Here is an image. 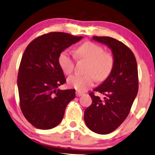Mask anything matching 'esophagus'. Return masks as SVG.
<instances>
[{
	"instance_id": "34e87169",
	"label": "esophagus",
	"mask_w": 155,
	"mask_h": 155,
	"mask_svg": "<svg viewBox=\"0 0 155 155\" xmlns=\"http://www.w3.org/2000/svg\"><path fill=\"white\" fill-rule=\"evenodd\" d=\"M82 95H83V92H81L79 91H77L76 92V95L77 96V97H80V96H81Z\"/></svg>"
}]
</instances>
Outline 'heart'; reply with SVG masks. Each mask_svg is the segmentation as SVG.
<instances>
[{"mask_svg": "<svg viewBox=\"0 0 155 155\" xmlns=\"http://www.w3.org/2000/svg\"><path fill=\"white\" fill-rule=\"evenodd\" d=\"M76 56L79 59L87 61L85 75L71 76L67 83L70 87L78 91H86L95 83L96 79L103 81L108 77L114 66L113 56L108 52H104L101 46L92 42H85L76 51ZM59 65L62 71L66 75H70L74 68V59L68 51H64L60 54Z\"/></svg>", "mask_w": 155, "mask_h": 155, "instance_id": "obj_1", "label": "heart"}]
</instances>
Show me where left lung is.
Returning a JSON list of instances; mask_svg holds the SVG:
<instances>
[{
  "instance_id": "1",
  "label": "left lung",
  "mask_w": 155,
  "mask_h": 155,
  "mask_svg": "<svg viewBox=\"0 0 155 155\" xmlns=\"http://www.w3.org/2000/svg\"><path fill=\"white\" fill-rule=\"evenodd\" d=\"M92 39L111 49L114 66L104 82L93 90L104 95V100L90 92L92 102L84 111V119L92 131L108 134L127 118L138 93L137 63L132 51L120 41L106 36Z\"/></svg>"
}]
</instances>
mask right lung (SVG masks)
Masks as SVG:
<instances>
[{"instance_id":"obj_1","label":"right lung","mask_w":155,"mask_h":155,"mask_svg":"<svg viewBox=\"0 0 155 155\" xmlns=\"http://www.w3.org/2000/svg\"><path fill=\"white\" fill-rule=\"evenodd\" d=\"M82 36L52 32L38 37L26 48L19 65L17 87L20 107L36 128L49 130L63 120L65 108L75 98V90H60L66 81L60 54Z\"/></svg>"}]
</instances>
